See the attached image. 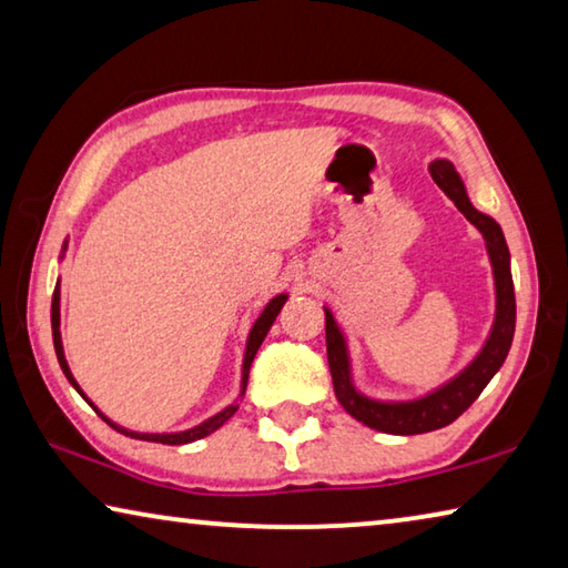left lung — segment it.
Returning a JSON list of instances; mask_svg holds the SVG:
<instances>
[{"instance_id": "1", "label": "left lung", "mask_w": 568, "mask_h": 568, "mask_svg": "<svg viewBox=\"0 0 568 568\" xmlns=\"http://www.w3.org/2000/svg\"><path fill=\"white\" fill-rule=\"evenodd\" d=\"M430 178L436 185L454 200V205L466 215V220L484 235L488 263L494 273V291H496V311L494 323L488 331L480 351L460 368L454 378L440 383L438 388L423 393V396L408 400H383L371 398L363 390L355 388L353 383V365L351 351L345 333L341 331L338 321L333 318L328 307L325 311V345H328V365L333 376L335 398L341 406L351 413L363 426L376 428L381 434L390 436H416L438 430L454 423L470 403H474L480 390L488 386L498 368H501L508 348L514 341L516 328V297H514V277H511V253H508L506 237L501 225L491 215L480 213L470 203L464 180L448 160H434L428 165Z\"/></svg>"}]
</instances>
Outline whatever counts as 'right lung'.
<instances>
[{
	"label": "right lung",
	"instance_id": "right-lung-1",
	"mask_svg": "<svg viewBox=\"0 0 568 568\" xmlns=\"http://www.w3.org/2000/svg\"><path fill=\"white\" fill-rule=\"evenodd\" d=\"M64 250H67V240H64V245H62V255H60V261L64 257ZM285 301H287V293H277V295L273 297V301L263 307V313L257 315V321L253 323V328H250V333H247L245 355H243V371H240V396H237V400H235V403H230V406H225L223 410L215 413V416H210L207 420L197 423V426H192V428H187V430H175V434H138V430H128V428H122V426H118V423H114V420H110L108 416H104L102 410L94 408V406H92V400H90L88 396H84L80 386H77V381H74V376H72L70 365H67V358H64V348H62V333H60V281H57V285H54V295H52V341H54V353H57V361H60V368H62V373L67 376V381L72 383V388H74L77 393H80V396H82L84 400H88L90 406H92L94 410H98L100 416H102L104 420H108L114 430H118V434H124V436L138 438V440H152V444H168V446L192 444V440H200V438H205V436L213 434V430H217L220 426H223V423H225L227 418H233V413L237 410L240 400H243V396H245L250 365H253L255 353H257V348H261V345H263L265 335H267V331H271V325L275 323L277 313H281V307L285 305Z\"/></svg>",
	"mask_w": 568,
	"mask_h": 568
}]
</instances>
